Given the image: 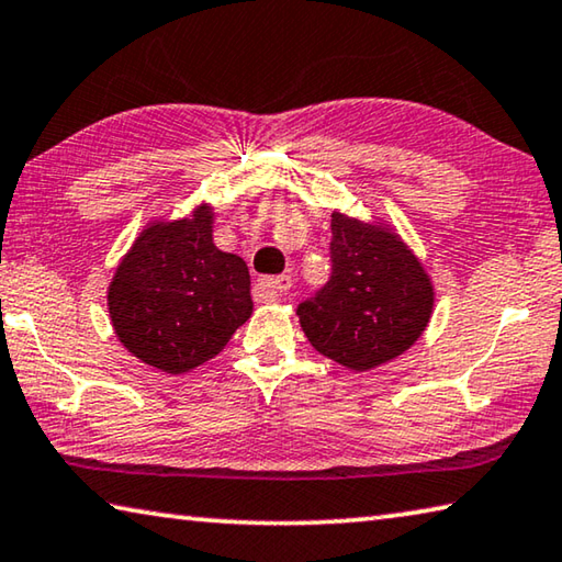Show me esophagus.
<instances>
[{
	"label": "esophagus",
	"mask_w": 562,
	"mask_h": 562,
	"mask_svg": "<svg viewBox=\"0 0 562 562\" xmlns=\"http://www.w3.org/2000/svg\"><path fill=\"white\" fill-rule=\"evenodd\" d=\"M290 288H292L290 274H280V278H262L260 280V290L268 294L270 300H282V294H288Z\"/></svg>",
	"instance_id": "esophagus-1"
}]
</instances>
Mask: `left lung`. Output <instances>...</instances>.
Listing matches in <instances>:
<instances>
[{"instance_id": "left-lung-1", "label": "left lung", "mask_w": 562, "mask_h": 562, "mask_svg": "<svg viewBox=\"0 0 562 562\" xmlns=\"http://www.w3.org/2000/svg\"><path fill=\"white\" fill-rule=\"evenodd\" d=\"M331 280L297 307L322 357L369 372L402 357L429 327L436 290L418 255L386 221L331 213Z\"/></svg>"}]
</instances>
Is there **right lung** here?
Masks as SVG:
<instances>
[{
  "mask_svg": "<svg viewBox=\"0 0 562 562\" xmlns=\"http://www.w3.org/2000/svg\"><path fill=\"white\" fill-rule=\"evenodd\" d=\"M215 207L148 221L109 282L113 331L133 357L186 374L221 355L252 315L243 258L213 243Z\"/></svg>",
  "mask_w": 562,
  "mask_h": 562,
  "instance_id": "obj_1",
  "label": "right lung"
}]
</instances>
